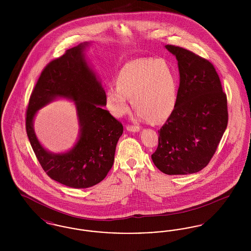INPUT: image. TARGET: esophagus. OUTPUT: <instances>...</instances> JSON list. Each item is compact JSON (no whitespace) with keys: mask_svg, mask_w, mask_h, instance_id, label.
I'll use <instances>...</instances> for the list:
<instances>
[{"mask_svg":"<svg viewBox=\"0 0 251 251\" xmlns=\"http://www.w3.org/2000/svg\"><path fill=\"white\" fill-rule=\"evenodd\" d=\"M127 130L129 131H139L140 128H139V126H135V125H128Z\"/></svg>","mask_w":251,"mask_h":251,"instance_id":"obj_1","label":"esophagus"}]
</instances>
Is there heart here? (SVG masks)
Instances as JSON below:
<instances>
[{
	"instance_id": "obj_1",
	"label": "heart",
	"mask_w": 251,
	"mask_h": 251,
	"mask_svg": "<svg viewBox=\"0 0 251 251\" xmlns=\"http://www.w3.org/2000/svg\"><path fill=\"white\" fill-rule=\"evenodd\" d=\"M116 83L106 90V105L116 117L129 111V99L139 120L162 121L174 110L177 80L167 60H132L120 70Z\"/></svg>"
}]
</instances>
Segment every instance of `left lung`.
<instances>
[{
    "label": "left lung",
    "mask_w": 251,
    "mask_h": 251,
    "mask_svg": "<svg viewBox=\"0 0 251 251\" xmlns=\"http://www.w3.org/2000/svg\"><path fill=\"white\" fill-rule=\"evenodd\" d=\"M166 48L178 60L179 86L151 159L167 175L192 174L209 164L227 128V95L209 60L179 46Z\"/></svg>",
    "instance_id": "1"
}]
</instances>
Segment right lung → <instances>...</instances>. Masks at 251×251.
<instances>
[{"label":"right lung","mask_w":251,"mask_h":251,"mask_svg":"<svg viewBox=\"0 0 251 251\" xmlns=\"http://www.w3.org/2000/svg\"><path fill=\"white\" fill-rule=\"evenodd\" d=\"M84 44L67 50L41 72L26 111V132L40 166L50 179L72 188H87L106 177L115 160L123 126L107 110L105 91L84 59ZM57 96L75 101L81 126L71 152L52 155L38 142L32 120L36 111Z\"/></svg>","instance_id":"1"}]
</instances>
